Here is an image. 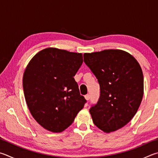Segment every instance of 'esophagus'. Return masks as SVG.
<instances>
[{"label": "esophagus", "mask_w": 158, "mask_h": 158, "mask_svg": "<svg viewBox=\"0 0 158 158\" xmlns=\"http://www.w3.org/2000/svg\"><path fill=\"white\" fill-rule=\"evenodd\" d=\"M85 99L88 101V100L90 99V94H85Z\"/></svg>", "instance_id": "esophagus-1"}]
</instances>
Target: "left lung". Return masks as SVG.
I'll return each instance as SVG.
<instances>
[{
  "label": "left lung",
  "instance_id": "left-lung-1",
  "mask_svg": "<svg viewBox=\"0 0 158 158\" xmlns=\"http://www.w3.org/2000/svg\"><path fill=\"white\" fill-rule=\"evenodd\" d=\"M84 60L100 86L99 101L90 109L94 125L105 133L124 127L136 114L144 94L139 63L127 52L113 49L85 53Z\"/></svg>",
  "mask_w": 158,
  "mask_h": 158
}]
</instances>
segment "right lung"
Returning <instances> with one entry per match:
<instances>
[{
    "label": "right lung",
    "mask_w": 158,
    "mask_h": 158,
    "mask_svg": "<svg viewBox=\"0 0 158 158\" xmlns=\"http://www.w3.org/2000/svg\"><path fill=\"white\" fill-rule=\"evenodd\" d=\"M83 63L81 53L55 48L39 52L25 68L23 87L34 119L53 133L72 124L86 100L74 79Z\"/></svg>",
    "instance_id": "right-lung-1"
}]
</instances>
